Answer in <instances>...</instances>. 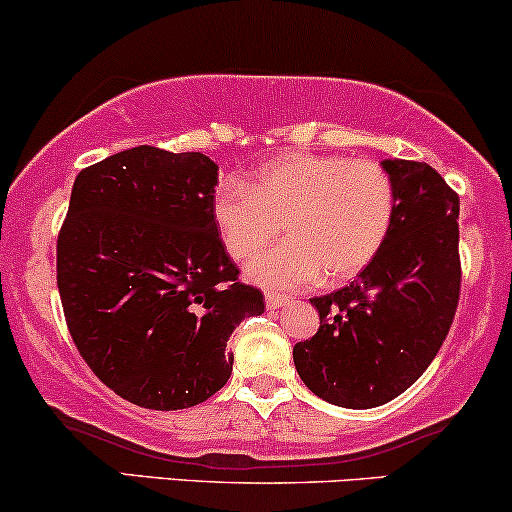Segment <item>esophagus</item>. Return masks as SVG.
Instances as JSON below:
<instances>
[{
    "mask_svg": "<svg viewBox=\"0 0 512 512\" xmlns=\"http://www.w3.org/2000/svg\"><path fill=\"white\" fill-rule=\"evenodd\" d=\"M289 304V296L285 294H266V306L268 308H282Z\"/></svg>",
    "mask_w": 512,
    "mask_h": 512,
    "instance_id": "obj_1",
    "label": "esophagus"
}]
</instances>
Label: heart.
<instances>
[{"label":"heart","mask_w":512,"mask_h":512,"mask_svg":"<svg viewBox=\"0 0 512 512\" xmlns=\"http://www.w3.org/2000/svg\"><path fill=\"white\" fill-rule=\"evenodd\" d=\"M396 213L391 175L372 159L285 151L249 182H227L213 197L225 249L249 261L285 230L289 237L256 258L249 277L268 289L344 282L363 273L387 242Z\"/></svg>","instance_id":"obj_1"}]
</instances>
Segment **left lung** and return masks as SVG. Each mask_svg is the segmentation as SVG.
Instances as JSON below:
<instances>
[{
    "label": "left lung",
    "mask_w": 512,
    "mask_h": 512,
    "mask_svg": "<svg viewBox=\"0 0 512 512\" xmlns=\"http://www.w3.org/2000/svg\"><path fill=\"white\" fill-rule=\"evenodd\" d=\"M396 213L380 254L351 285L315 296L320 327L294 346L308 389L344 408L403 394L434 361L460 299V199L422 161H384Z\"/></svg>",
    "instance_id": "8db88e82"
}]
</instances>
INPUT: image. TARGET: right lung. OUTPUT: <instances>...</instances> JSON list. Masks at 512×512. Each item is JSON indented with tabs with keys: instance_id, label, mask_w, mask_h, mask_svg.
Segmentation results:
<instances>
[{
	"instance_id": "right-lung-1",
	"label": "right lung",
	"mask_w": 512,
	"mask_h": 512,
	"mask_svg": "<svg viewBox=\"0 0 512 512\" xmlns=\"http://www.w3.org/2000/svg\"><path fill=\"white\" fill-rule=\"evenodd\" d=\"M201 151L125 149L82 168L56 239V285L82 361L135 406L180 410L232 372L227 339L261 315L213 220Z\"/></svg>"
}]
</instances>
